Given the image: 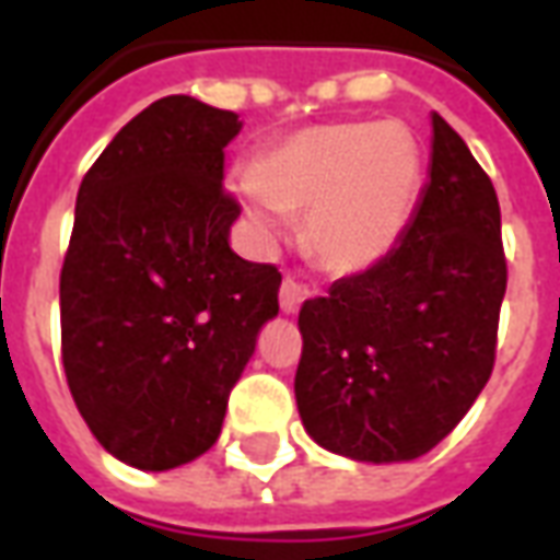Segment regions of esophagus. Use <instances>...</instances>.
Masks as SVG:
<instances>
[{"instance_id": "1", "label": "esophagus", "mask_w": 560, "mask_h": 560, "mask_svg": "<svg viewBox=\"0 0 560 560\" xmlns=\"http://www.w3.org/2000/svg\"><path fill=\"white\" fill-rule=\"evenodd\" d=\"M305 300V288L300 284V281L293 279H284L281 281V291H279V305L284 315H293L296 308H300V303Z\"/></svg>"}]
</instances>
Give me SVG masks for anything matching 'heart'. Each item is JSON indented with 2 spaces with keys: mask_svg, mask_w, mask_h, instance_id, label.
<instances>
[{
  "mask_svg": "<svg viewBox=\"0 0 560 560\" xmlns=\"http://www.w3.org/2000/svg\"><path fill=\"white\" fill-rule=\"evenodd\" d=\"M422 183V149L399 119L324 122L293 131L264 161L233 176L264 236L288 212L305 215V245L332 272L353 276L387 260L408 233Z\"/></svg>",
  "mask_w": 560,
  "mask_h": 560,
  "instance_id": "b5f03b06",
  "label": "heart"
}]
</instances>
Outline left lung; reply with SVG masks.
I'll return each mask as SVG.
<instances>
[{
    "instance_id": "8db88e82",
    "label": "left lung",
    "mask_w": 560,
    "mask_h": 560,
    "mask_svg": "<svg viewBox=\"0 0 560 560\" xmlns=\"http://www.w3.org/2000/svg\"><path fill=\"white\" fill-rule=\"evenodd\" d=\"M504 291L492 179L432 114L429 183L396 252L300 308L305 432L353 462L425 456L492 375Z\"/></svg>"
}]
</instances>
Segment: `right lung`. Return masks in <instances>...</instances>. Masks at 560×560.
Masks as SVG:
<instances>
[{
  "mask_svg": "<svg viewBox=\"0 0 560 560\" xmlns=\"http://www.w3.org/2000/svg\"><path fill=\"white\" fill-rule=\"evenodd\" d=\"M240 116L152 102L83 176L59 276L62 365L98 444L171 470L219 441L228 396L279 315L281 272L231 248L224 147Z\"/></svg>",
  "mask_w": 560,
  "mask_h": 560,
  "instance_id": "obj_1",
  "label": "right lung"
}]
</instances>
